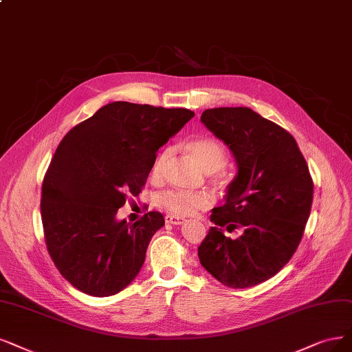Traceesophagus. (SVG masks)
Listing matches in <instances>:
<instances>
[{
    "label": "esophagus",
    "mask_w": 352,
    "mask_h": 352,
    "mask_svg": "<svg viewBox=\"0 0 352 352\" xmlns=\"http://www.w3.org/2000/svg\"><path fill=\"white\" fill-rule=\"evenodd\" d=\"M165 222L171 223V225H183L186 222V219L181 216H175V214H168V216H165Z\"/></svg>",
    "instance_id": "1"
}]
</instances>
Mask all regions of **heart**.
I'll return each mask as SVG.
<instances>
[{"label":"heart","mask_w":352,"mask_h":352,"mask_svg":"<svg viewBox=\"0 0 352 352\" xmlns=\"http://www.w3.org/2000/svg\"><path fill=\"white\" fill-rule=\"evenodd\" d=\"M186 148L206 173L219 171V169H222L225 166L228 161L225 148L212 138H199L190 140ZM168 156L169 151L166 149L156 156L151 168L152 179H160L162 177ZM212 201L213 200L210 194L203 191L171 190L164 192L161 196V204L169 213L177 216H187L194 213L197 209H206V207H209L212 204Z\"/></svg>","instance_id":"b5f03b06"}]
</instances>
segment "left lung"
I'll return each mask as SVG.
<instances>
[{
    "instance_id": "8db88e82",
    "label": "left lung",
    "mask_w": 352,
    "mask_h": 352,
    "mask_svg": "<svg viewBox=\"0 0 352 352\" xmlns=\"http://www.w3.org/2000/svg\"><path fill=\"white\" fill-rule=\"evenodd\" d=\"M200 120L229 148L238 166L225 203L212 210L216 226L199 246L200 264L228 287H252L276 276L296 252L314 183L294 138L254 110L209 109ZM223 226L244 232L230 240Z\"/></svg>"
}]
</instances>
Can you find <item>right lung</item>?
<instances>
[{
    "label": "right lung",
    "instance_id": "right-lung-1",
    "mask_svg": "<svg viewBox=\"0 0 352 352\" xmlns=\"http://www.w3.org/2000/svg\"><path fill=\"white\" fill-rule=\"evenodd\" d=\"M194 117L187 109L114 101L71 129L42 186V223L50 258L75 289L107 297L132 283L145 263L160 212L136 223L117 219L139 196L155 153Z\"/></svg>",
    "mask_w": 352,
    "mask_h": 352
}]
</instances>
